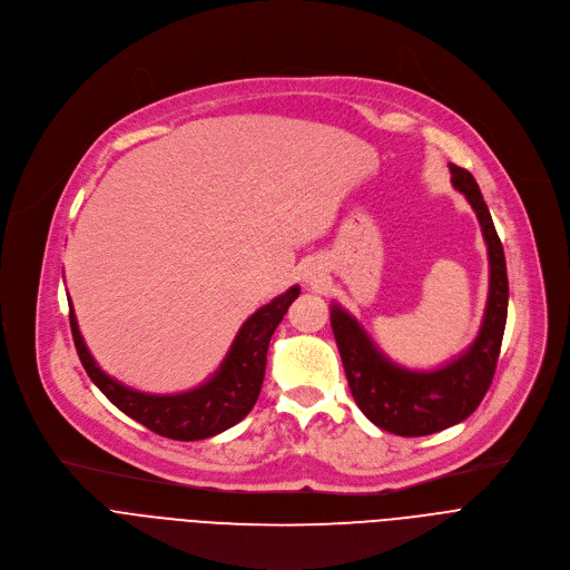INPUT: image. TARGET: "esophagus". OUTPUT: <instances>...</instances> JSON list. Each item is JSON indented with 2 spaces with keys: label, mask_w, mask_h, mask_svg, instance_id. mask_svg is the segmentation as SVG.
<instances>
[{
  "label": "esophagus",
  "mask_w": 570,
  "mask_h": 570,
  "mask_svg": "<svg viewBox=\"0 0 570 570\" xmlns=\"http://www.w3.org/2000/svg\"><path fill=\"white\" fill-rule=\"evenodd\" d=\"M304 277H306V282H315V273H306Z\"/></svg>",
  "instance_id": "obj_1"
}]
</instances>
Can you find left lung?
Returning <instances> with one entry per match:
<instances>
[{"label":"left lung","mask_w":570,"mask_h":570,"mask_svg":"<svg viewBox=\"0 0 570 570\" xmlns=\"http://www.w3.org/2000/svg\"><path fill=\"white\" fill-rule=\"evenodd\" d=\"M453 187L473 207L490 255V295L475 341L438 370H405L392 363L343 306H332V330L352 396L379 429L422 438L464 422L492 385L508 320V268L503 243L478 183L466 169L449 165Z\"/></svg>","instance_id":"1"}]
</instances>
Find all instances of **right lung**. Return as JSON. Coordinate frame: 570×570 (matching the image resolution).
<instances>
[{"instance_id":"add662e5","label":"right lung","mask_w":570,"mask_h":570,"mask_svg":"<svg viewBox=\"0 0 570 570\" xmlns=\"http://www.w3.org/2000/svg\"><path fill=\"white\" fill-rule=\"evenodd\" d=\"M297 295L299 286H291L286 293L255 311L243 322L220 367L205 383L180 394H148L119 383L92 358L83 336L78 332L71 306L69 327L78 358L83 363L88 376L121 413L161 438L194 442L227 431L253 411L266 374L271 336Z\"/></svg>"}]
</instances>
